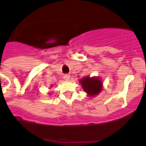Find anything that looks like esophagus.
Returning <instances> with one entry per match:
<instances>
[{"label":"esophagus","instance_id":"34e87169","mask_svg":"<svg viewBox=\"0 0 146 146\" xmlns=\"http://www.w3.org/2000/svg\"><path fill=\"white\" fill-rule=\"evenodd\" d=\"M63 78H64L65 80L68 81V80H69V79H70V75H69V74H66V75L63 76Z\"/></svg>","mask_w":146,"mask_h":146}]
</instances>
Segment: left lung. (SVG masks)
Returning a JSON list of instances; mask_svg holds the SVG:
<instances>
[{"mask_svg": "<svg viewBox=\"0 0 146 146\" xmlns=\"http://www.w3.org/2000/svg\"><path fill=\"white\" fill-rule=\"evenodd\" d=\"M82 88L88 97H95L103 91V83L98 77H85L80 80Z\"/></svg>", "mask_w": 146, "mask_h": 146, "instance_id": "obj_1", "label": "left lung"}]
</instances>
